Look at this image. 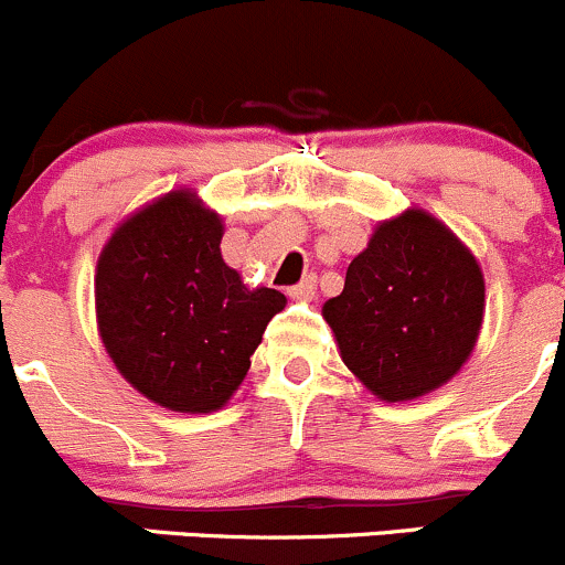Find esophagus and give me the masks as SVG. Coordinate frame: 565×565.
I'll use <instances>...</instances> for the list:
<instances>
[{"label": "esophagus", "instance_id": "esophagus-1", "mask_svg": "<svg viewBox=\"0 0 565 565\" xmlns=\"http://www.w3.org/2000/svg\"><path fill=\"white\" fill-rule=\"evenodd\" d=\"M313 292H317V278L306 276V278H302V281L298 284V287L289 289V298H295V300H311Z\"/></svg>", "mask_w": 565, "mask_h": 565}]
</instances>
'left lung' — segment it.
<instances>
[{
	"mask_svg": "<svg viewBox=\"0 0 565 565\" xmlns=\"http://www.w3.org/2000/svg\"><path fill=\"white\" fill-rule=\"evenodd\" d=\"M322 317L367 392L414 401L471 358L484 319L482 267L441 218L406 207L376 224Z\"/></svg>",
	"mask_w": 565,
	"mask_h": 565,
	"instance_id": "1",
	"label": "left lung"
}]
</instances>
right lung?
Returning <instances> with one entry per match:
<instances>
[{"mask_svg": "<svg viewBox=\"0 0 565 565\" xmlns=\"http://www.w3.org/2000/svg\"><path fill=\"white\" fill-rule=\"evenodd\" d=\"M224 222L192 189L124 218L103 246L94 306L116 371L157 406L211 414L241 387L287 298L246 287L222 257Z\"/></svg>", "mask_w": 565, "mask_h": 565, "instance_id": "obj_1", "label": "right lung"}]
</instances>
